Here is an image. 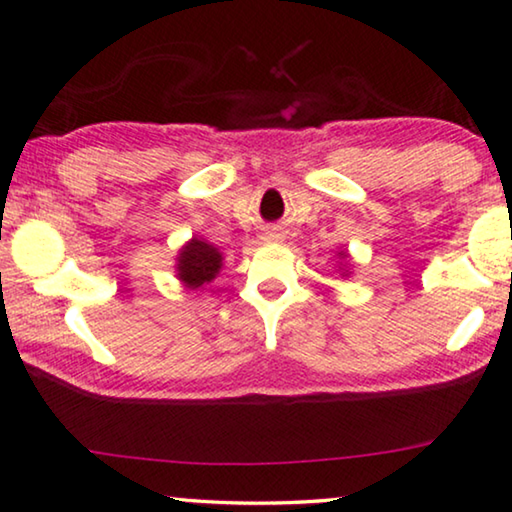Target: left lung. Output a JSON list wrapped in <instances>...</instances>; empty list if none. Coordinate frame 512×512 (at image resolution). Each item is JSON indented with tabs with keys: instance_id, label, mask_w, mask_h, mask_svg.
<instances>
[{
	"instance_id": "1",
	"label": "left lung",
	"mask_w": 512,
	"mask_h": 512,
	"mask_svg": "<svg viewBox=\"0 0 512 512\" xmlns=\"http://www.w3.org/2000/svg\"><path fill=\"white\" fill-rule=\"evenodd\" d=\"M338 255H343V257H348V255H345V253H338ZM343 273H345V269H343ZM350 273V271H348Z\"/></svg>"
}]
</instances>
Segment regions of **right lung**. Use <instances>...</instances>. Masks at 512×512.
<instances>
[{
  "mask_svg": "<svg viewBox=\"0 0 512 512\" xmlns=\"http://www.w3.org/2000/svg\"><path fill=\"white\" fill-rule=\"evenodd\" d=\"M222 266V253L211 243L204 239H190L181 248L176 257V273L178 280L187 287V290H197L218 276Z\"/></svg>",
  "mask_w": 512,
  "mask_h": 512,
  "instance_id": "1",
  "label": "right lung"
}]
</instances>
